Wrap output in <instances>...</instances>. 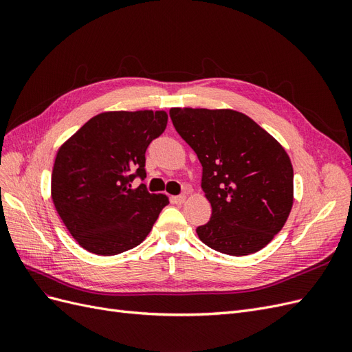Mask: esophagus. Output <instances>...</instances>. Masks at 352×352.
Instances as JSON below:
<instances>
[{"label": "esophagus", "mask_w": 352, "mask_h": 352, "mask_svg": "<svg viewBox=\"0 0 352 352\" xmlns=\"http://www.w3.org/2000/svg\"><path fill=\"white\" fill-rule=\"evenodd\" d=\"M173 201L176 202V204H184V202L186 201V195H185V194H182V195H177V197H175V198H173Z\"/></svg>", "instance_id": "34e87169"}]
</instances>
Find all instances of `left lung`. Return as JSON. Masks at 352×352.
<instances>
[{
  "instance_id": "1",
  "label": "left lung",
  "mask_w": 352,
  "mask_h": 352,
  "mask_svg": "<svg viewBox=\"0 0 352 352\" xmlns=\"http://www.w3.org/2000/svg\"><path fill=\"white\" fill-rule=\"evenodd\" d=\"M170 119L202 166L211 219L197 228L219 252L248 255L279 233L294 202V168L274 138L235 110L172 109Z\"/></svg>"
}]
</instances>
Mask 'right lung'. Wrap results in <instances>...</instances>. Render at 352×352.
<instances>
[{
  "instance_id": "right-lung-1",
  "label": "right lung",
  "mask_w": 352,
  "mask_h": 352,
  "mask_svg": "<svg viewBox=\"0 0 352 352\" xmlns=\"http://www.w3.org/2000/svg\"><path fill=\"white\" fill-rule=\"evenodd\" d=\"M167 126L166 111H107L60 146L51 175L58 216L82 248L116 255L140 245L168 198L150 194L145 151Z\"/></svg>"
}]
</instances>
